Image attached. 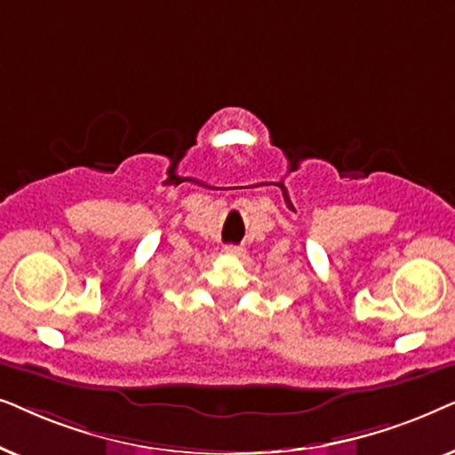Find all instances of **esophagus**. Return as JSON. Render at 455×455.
<instances>
[{
    "instance_id": "esophagus-1",
    "label": "esophagus",
    "mask_w": 455,
    "mask_h": 455,
    "mask_svg": "<svg viewBox=\"0 0 455 455\" xmlns=\"http://www.w3.org/2000/svg\"><path fill=\"white\" fill-rule=\"evenodd\" d=\"M224 253H227V256H233V258H241L245 253V250L239 245H224Z\"/></svg>"
}]
</instances>
